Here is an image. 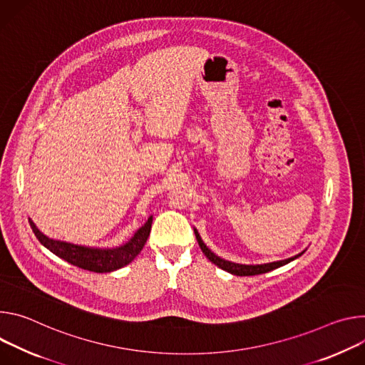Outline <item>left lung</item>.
<instances>
[{
    "label": "left lung",
    "instance_id": "obj_1",
    "mask_svg": "<svg viewBox=\"0 0 365 365\" xmlns=\"http://www.w3.org/2000/svg\"><path fill=\"white\" fill-rule=\"evenodd\" d=\"M194 233H195V237H197V242H198V245H200L201 251H203V254H205L215 265H217L219 268H222V269H225V271H227V272H230V274H233V275H239V277L257 275V274H264V272L272 271V269H275V268H278V267H282V265L289 264L290 261L296 259L297 257H300V255L304 252V251H303L302 254H299V255H296V257H293V258L284 259V261H277V262H269V264H262V265H242V264H235V262L225 261V259L219 258L217 255H215V254L205 245V242L201 240L198 232L194 230Z\"/></svg>",
    "mask_w": 365,
    "mask_h": 365
}]
</instances>
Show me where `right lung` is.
I'll return each mask as SVG.
<instances>
[{"label": "right lung", "mask_w": 365, "mask_h": 365, "mask_svg": "<svg viewBox=\"0 0 365 365\" xmlns=\"http://www.w3.org/2000/svg\"><path fill=\"white\" fill-rule=\"evenodd\" d=\"M30 226L40 244L46 247L56 257L87 271L110 272L128 265L138 257V254L142 251V248L145 247L148 240L150 226H152V217L148 219V222L135 233V236L128 242L126 245L114 248V250H93V248L66 244V242L53 240L46 237L43 233H40L33 222H30Z\"/></svg>", "instance_id": "1"}]
</instances>
